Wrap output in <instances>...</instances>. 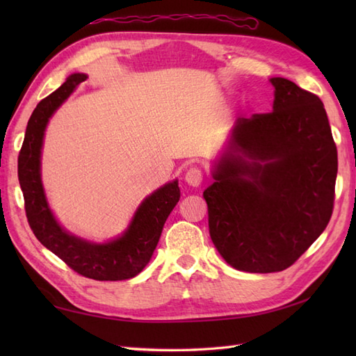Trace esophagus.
I'll return each instance as SVG.
<instances>
[{
	"instance_id": "1",
	"label": "esophagus",
	"mask_w": 356,
	"mask_h": 356,
	"mask_svg": "<svg viewBox=\"0 0 356 356\" xmlns=\"http://www.w3.org/2000/svg\"><path fill=\"white\" fill-rule=\"evenodd\" d=\"M202 180H203V172L202 170L195 168V166H193V168H190L185 172V182L190 186H199L202 184Z\"/></svg>"
}]
</instances>
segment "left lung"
I'll return each instance as SVG.
<instances>
[{
  "label": "left lung",
  "mask_w": 356,
  "mask_h": 356,
  "mask_svg": "<svg viewBox=\"0 0 356 356\" xmlns=\"http://www.w3.org/2000/svg\"><path fill=\"white\" fill-rule=\"evenodd\" d=\"M270 113L237 118L216 182L203 191L209 236L225 261L254 274L284 270L330 220L337 145L321 99L272 78Z\"/></svg>",
  "instance_id": "obj_1"
}]
</instances>
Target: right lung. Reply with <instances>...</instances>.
I'll use <instances>...</instances> for the list:
<instances>
[{
  "instance_id": "right-lung-1",
  "label": "right lung",
  "mask_w": 356,
  "mask_h": 356,
  "mask_svg": "<svg viewBox=\"0 0 356 356\" xmlns=\"http://www.w3.org/2000/svg\"><path fill=\"white\" fill-rule=\"evenodd\" d=\"M87 76L74 73L36 105L30 116L18 156V179L24 195L27 222L35 237L79 275L118 282L139 274L147 266L161 238L163 225L180 199L177 180L159 188L140 203L122 236L108 243L72 236L53 217L41 184V148L49 119Z\"/></svg>"
}]
</instances>
